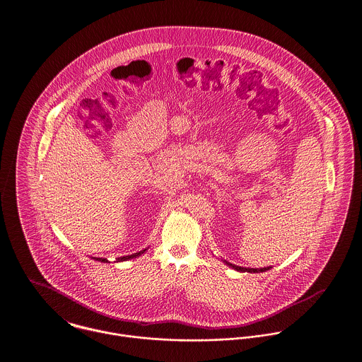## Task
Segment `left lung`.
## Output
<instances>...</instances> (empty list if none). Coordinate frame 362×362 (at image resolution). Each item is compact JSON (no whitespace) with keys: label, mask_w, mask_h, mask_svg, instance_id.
Masks as SVG:
<instances>
[{"label":"left lung","mask_w":362,"mask_h":362,"mask_svg":"<svg viewBox=\"0 0 362 362\" xmlns=\"http://www.w3.org/2000/svg\"><path fill=\"white\" fill-rule=\"evenodd\" d=\"M226 265H229L230 268H233V269H236V271H239V272H250V274H259V272H265V271H268V269H271L272 267H267V268H257V269H254V268H243V267H238V265H235V264H230V262H228V261H223Z\"/></svg>","instance_id":"left-lung-1"}]
</instances>
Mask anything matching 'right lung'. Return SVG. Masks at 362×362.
Here are the masks:
<instances>
[{"mask_svg":"<svg viewBox=\"0 0 362 362\" xmlns=\"http://www.w3.org/2000/svg\"><path fill=\"white\" fill-rule=\"evenodd\" d=\"M147 250V248H146ZM146 250H143V251H139V252H134V254H132V255H126V257H121V258H117V261L115 262H121V261H127V259H132V258H136V257H140ZM94 259L95 261H101V262H108V259L107 258H95L94 257Z\"/></svg>","mask_w":362,"mask_h":362,"instance_id":"right-lung-1","label":"right lung"}]
</instances>
